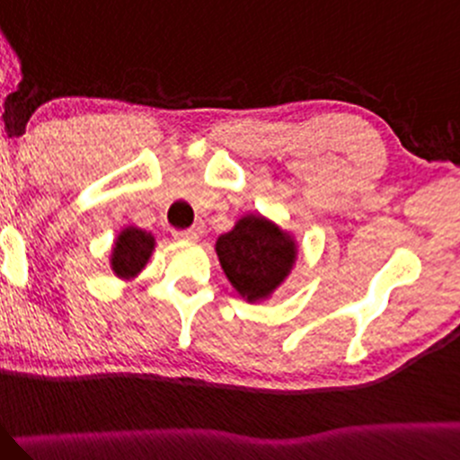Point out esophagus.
Segmentation results:
<instances>
[{
	"label": "esophagus",
	"mask_w": 460,
	"mask_h": 460,
	"mask_svg": "<svg viewBox=\"0 0 460 460\" xmlns=\"http://www.w3.org/2000/svg\"><path fill=\"white\" fill-rule=\"evenodd\" d=\"M199 236V232L195 228H187V230H173V239L178 241H195Z\"/></svg>",
	"instance_id": "obj_1"
}]
</instances>
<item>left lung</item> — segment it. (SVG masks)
Returning a JSON list of instances; mask_svg holds the SVG:
<instances>
[{
	"mask_svg": "<svg viewBox=\"0 0 460 460\" xmlns=\"http://www.w3.org/2000/svg\"><path fill=\"white\" fill-rule=\"evenodd\" d=\"M217 256L230 285L247 302L267 299L285 282L297 258L293 236L261 215H245L217 239Z\"/></svg>",
	"mask_w": 460,
	"mask_h": 460,
	"instance_id": "1",
	"label": "left lung"
}]
</instances>
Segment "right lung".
I'll use <instances>...</instances> for the list:
<instances>
[{"mask_svg": "<svg viewBox=\"0 0 460 460\" xmlns=\"http://www.w3.org/2000/svg\"><path fill=\"white\" fill-rule=\"evenodd\" d=\"M154 245V236L149 232L134 228V226H128L119 232L115 247H112L111 254V267L112 271L117 273L119 278L123 280H130V278L141 273L143 267L147 265L149 256H152Z\"/></svg>", "mask_w": 460, "mask_h": 460, "instance_id": "add662e5", "label": "right lung"}]
</instances>
